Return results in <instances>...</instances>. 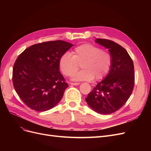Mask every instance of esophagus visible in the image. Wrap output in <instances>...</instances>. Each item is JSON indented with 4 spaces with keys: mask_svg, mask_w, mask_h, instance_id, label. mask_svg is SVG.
Here are the masks:
<instances>
[{
    "mask_svg": "<svg viewBox=\"0 0 151 151\" xmlns=\"http://www.w3.org/2000/svg\"><path fill=\"white\" fill-rule=\"evenodd\" d=\"M70 84L71 85H74V86H77V85H79L80 83H71Z\"/></svg>",
    "mask_w": 151,
    "mask_h": 151,
    "instance_id": "34e87169",
    "label": "esophagus"
}]
</instances>
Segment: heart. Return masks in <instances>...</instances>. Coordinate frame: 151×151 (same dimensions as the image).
<instances>
[{
  "instance_id": "1",
  "label": "heart",
  "mask_w": 151,
  "mask_h": 151,
  "mask_svg": "<svg viewBox=\"0 0 151 151\" xmlns=\"http://www.w3.org/2000/svg\"><path fill=\"white\" fill-rule=\"evenodd\" d=\"M62 54L58 66L62 74L70 77L78 70L81 65L83 70L73 77L74 81L101 80L111 69L113 57L110 52L103 50L92 44L84 43L76 47L72 52Z\"/></svg>"
}]
</instances>
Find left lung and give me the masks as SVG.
I'll return each instance as SVG.
<instances>
[{"label": "left lung", "mask_w": 151, "mask_h": 151, "mask_svg": "<svg viewBox=\"0 0 151 151\" xmlns=\"http://www.w3.org/2000/svg\"><path fill=\"white\" fill-rule=\"evenodd\" d=\"M95 42L108 48L113 62L108 76L88 94L86 101L96 112L109 115L120 109L132 93L135 84L134 63L121 45L106 39L97 38Z\"/></svg>", "instance_id": "obj_1"}]
</instances>
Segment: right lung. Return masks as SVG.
Listing matches in <instances>:
<instances>
[{"instance_id":"right-lung-1","label":"right lung","mask_w":151,"mask_h":151,"mask_svg":"<svg viewBox=\"0 0 151 151\" xmlns=\"http://www.w3.org/2000/svg\"><path fill=\"white\" fill-rule=\"evenodd\" d=\"M73 45L56 40L35 44L24 50L14 64L12 83L16 92L31 109L53 108L68 85L59 70L58 61Z\"/></svg>"}]
</instances>
